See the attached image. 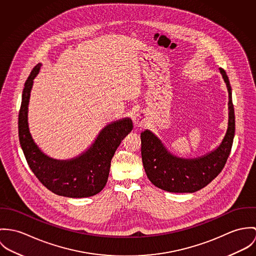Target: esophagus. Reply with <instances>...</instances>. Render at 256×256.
<instances>
[{
	"label": "esophagus",
	"instance_id": "obj_1",
	"mask_svg": "<svg viewBox=\"0 0 256 256\" xmlns=\"http://www.w3.org/2000/svg\"><path fill=\"white\" fill-rule=\"evenodd\" d=\"M134 126H144L145 122H146L144 114L143 113H138V114H134Z\"/></svg>",
	"mask_w": 256,
	"mask_h": 256
}]
</instances>
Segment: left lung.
Segmentation results:
<instances>
[{
  "label": "left lung",
  "mask_w": 256,
  "mask_h": 256,
  "mask_svg": "<svg viewBox=\"0 0 256 256\" xmlns=\"http://www.w3.org/2000/svg\"><path fill=\"white\" fill-rule=\"evenodd\" d=\"M220 72L228 92V124L226 136L215 151L196 159L176 158L151 132L145 130L140 134L143 167L157 188L169 192H194L210 184L223 170L232 146L236 122L230 82L223 68Z\"/></svg>",
  "instance_id": "left-lung-1"
}]
</instances>
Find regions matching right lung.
<instances>
[{
  "mask_svg": "<svg viewBox=\"0 0 256 256\" xmlns=\"http://www.w3.org/2000/svg\"><path fill=\"white\" fill-rule=\"evenodd\" d=\"M40 66V64L34 66L26 82L18 114V138L29 168L58 196L76 198L95 196L106 186L111 160L120 142L132 132V122L124 118L108 124L86 153L76 159L58 161L47 157L33 142L28 122L30 91Z\"/></svg>",
  "mask_w": 256,
  "mask_h": 256,
  "instance_id": "right-lung-1",
  "label": "right lung"
}]
</instances>
